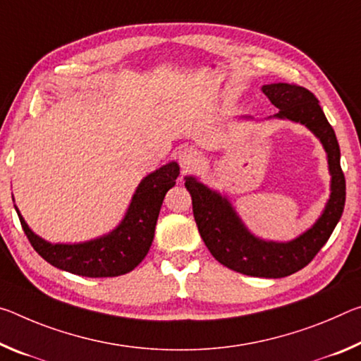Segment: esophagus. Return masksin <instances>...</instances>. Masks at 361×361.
Wrapping results in <instances>:
<instances>
[{
    "label": "esophagus",
    "mask_w": 361,
    "mask_h": 361,
    "mask_svg": "<svg viewBox=\"0 0 361 361\" xmlns=\"http://www.w3.org/2000/svg\"><path fill=\"white\" fill-rule=\"evenodd\" d=\"M177 161H179L180 168L184 169L185 173H188V171H193L198 166L200 157L193 149H188V147H185V149H182L179 153H177Z\"/></svg>",
    "instance_id": "esophagus-1"
}]
</instances>
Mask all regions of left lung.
<instances>
[{
	"instance_id": "1",
	"label": "left lung",
	"mask_w": 361,
	"mask_h": 361,
	"mask_svg": "<svg viewBox=\"0 0 361 361\" xmlns=\"http://www.w3.org/2000/svg\"><path fill=\"white\" fill-rule=\"evenodd\" d=\"M262 92L280 110L274 118L307 126L320 139L326 152L331 195L318 221L296 240L286 243L265 241L246 228L228 200L221 193L211 190L192 176L185 177V187L192 195L198 232L216 261L243 275L283 279L304 269L338 226L345 204V177L341 169V150L334 129L314 94L289 82L265 85Z\"/></svg>"
}]
</instances>
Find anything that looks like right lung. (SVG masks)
I'll list each match as a JSON object with an SVG mask.
<instances>
[{
  "label": "right lung",
  "mask_w": 361,
  "mask_h": 361,
  "mask_svg": "<svg viewBox=\"0 0 361 361\" xmlns=\"http://www.w3.org/2000/svg\"><path fill=\"white\" fill-rule=\"evenodd\" d=\"M177 176L179 164L171 161L144 177L120 226L109 235L82 243H49L33 233L16 204L14 208L33 250L46 262L80 276H118L134 270L149 252L164 195L174 187Z\"/></svg>",
  "instance_id": "obj_1"
}]
</instances>
